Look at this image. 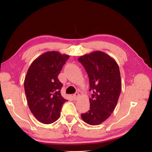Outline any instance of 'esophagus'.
<instances>
[{"label":"esophagus","instance_id":"esophagus-1","mask_svg":"<svg viewBox=\"0 0 152 152\" xmlns=\"http://www.w3.org/2000/svg\"><path fill=\"white\" fill-rule=\"evenodd\" d=\"M80 96V94L78 93H76L75 94L73 95V98L74 100H77L78 99V98Z\"/></svg>","mask_w":152,"mask_h":152}]
</instances>
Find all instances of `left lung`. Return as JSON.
Wrapping results in <instances>:
<instances>
[{"instance_id":"left-lung-1","label":"left lung","mask_w":152,"mask_h":152,"mask_svg":"<svg viewBox=\"0 0 152 152\" xmlns=\"http://www.w3.org/2000/svg\"><path fill=\"white\" fill-rule=\"evenodd\" d=\"M78 60L88 74L89 91H93L89 99L90 110L82 114L81 117L89 125H100L111 115L120 95L121 81L118 64L101 51L86 54Z\"/></svg>"}]
</instances>
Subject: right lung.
Segmentation results:
<instances>
[{"label":"right lung","instance_id":"1","mask_svg":"<svg viewBox=\"0 0 152 152\" xmlns=\"http://www.w3.org/2000/svg\"><path fill=\"white\" fill-rule=\"evenodd\" d=\"M69 58L59 51H48L38 57L28 69L24 81L27 103L32 114L42 124L57 120L67 101L61 95L63 84L57 76Z\"/></svg>","mask_w":152,"mask_h":152}]
</instances>
